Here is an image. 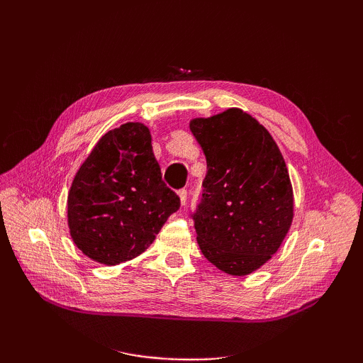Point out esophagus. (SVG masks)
I'll return each instance as SVG.
<instances>
[{"label": "esophagus", "instance_id": "1", "mask_svg": "<svg viewBox=\"0 0 363 363\" xmlns=\"http://www.w3.org/2000/svg\"><path fill=\"white\" fill-rule=\"evenodd\" d=\"M179 196H180L182 206H184V204H186V200H188V191H186V189H180V191H179Z\"/></svg>", "mask_w": 363, "mask_h": 363}]
</instances>
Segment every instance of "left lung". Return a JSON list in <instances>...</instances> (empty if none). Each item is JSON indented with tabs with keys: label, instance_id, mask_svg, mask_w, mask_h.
<instances>
[{
	"label": "left lung",
	"instance_id": "1",
	"mask_svg": "<svg viewBox=\"0 0 363 363\" xmlns=\"http://www.w3.org/2000/svg\"><path fill=\"white\" fill-rule=\"evenodd\" d=\"M206 156L201 200L191 213L204 257L230 276L267 263L294 216L286 163L268 130L240 108L191 121Z\"/></svg>",
	"mask_w": 363,
	"mask_h": 363
}]
</instances>
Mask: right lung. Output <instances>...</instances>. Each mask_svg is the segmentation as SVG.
Segmentation results:
<instances>
[{
    "instance_id": "add662e5",
    "label": "right lung",
    "mask_w": 363,
    "mask_h": 363,
    "mask_svg": "<svg viewBox=\"0 0 363 363\" xmlns=\"http://www.w3.org/2000/svg\"><path fill=\"white\" fill-rule=\"evenodd\" d=\"M179 208V195L162 180L150 130L127 123L98 140L77 172L68 225L87 257L111 267L144 252Z\"/></svg>"
}]
</instances>
